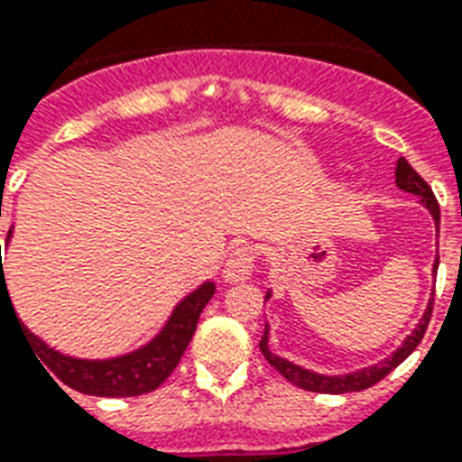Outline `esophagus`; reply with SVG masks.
Listing matches in <instances>:
<instances>
[{
  "label": "esophagus",
  "mask_w": 462,
  "mask_h": 462,
  "mask_svg": "<svg viewBox=\"0 0 462 462\" xmlns=\"http://www.w3.org/2000/svg\"><path fill=\"white\" fill-rule=\"evenodd\" d=\"M254 262H257V254L252 247L232 249L230 257L225 259V266H222V279L227 283L245 282L254 272Z\"/></svg>",
  "instance_id": "34e87169"
}]
</instances>
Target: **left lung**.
I'll list each match as a JSON object with an SVG mask.
<instances>
[{"label":"left lung","instance_id":"8db88e82","mask_svg":"<svg viewBox=\"0 0 462 462\" xmlns=\"http://www.w3.org/2000/svg\"><path fill=\"white\" fill-rule=\"evenodd\" d=\"M394 179H396V188H402L406 193H411V196L421 198L423 208L431 213L433 222H436V230L440 227V210H439V200L433 196V190L429 188V183L411 169V163L406 162V159H399L396 162V171H394ZM436 269H439V257L433 262V274H436ZM272 299V289L266 291L264 300ZM431 309H433V299H429V306L423 310L421 320L416 323V328L411 330V336L404 337V343L396 347L394 353L384 357V360L374 362L370 367H362L357 372H347V374H318L313 370H306V367H300L296 362L286 360L282 355H276L269 350V323L264 326V336L259 340V347H262V355L266 357V362L274 367L282 377H286L291 384L296 387L306 389V392H318V394H345V392H362V389L372 387V384H377L379 379H384L389 372L399 367L402 362L409 357V355L419 347L421 343L423 333H426V326H429V320H431Z\"/></svg>","mask_w":462,"mask_h":462}]
</instances>
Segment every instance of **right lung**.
<instances>
[{"label": "right lung", "mask_w": 462, "mask_h": 462, "mask_svg": "<svg viewBox=\"0 0 462 462\" xmlns=\"http://www.w3.org/2000/svg\"><path fill=\"white\" fill-rule=\"evenodd\" d=\"M9 237H12V230H9ZM0 269V309L6 300L9 310H14L9 291H6L2 262ZM213 296L215 283L203 282L198 289H193V291L176 303V309L171 310L169 320L163 323L162 330L149 343L136 347L132 353L117 355V357H105V360H85V357H70V355L58 353L51 345L43 343L39 336H33L29 328L16 318V313H14V318L19 320L22 336L29 340V347H33V355H39L36 357L39 365L41 361L44 362L41 367L46 370V374L51 370L63 384H68L75 392H83V394L139 396L146 394V392H153L162 382H166L171 372L176 370V365H179L183 353H186L190 337L196 333L198 318H200L203 309L208 306V300L213 299Z\"/></svg>", "instance_id": "add662e5"}]
</instances>
